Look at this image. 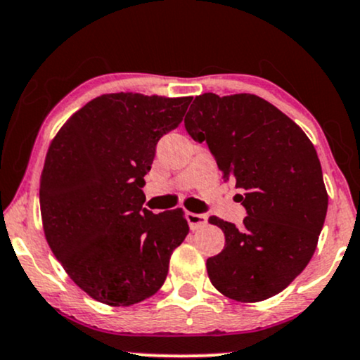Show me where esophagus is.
Returning <instances> with one entry per match:
<instances>
[{
	"label": "esophagus",
	"instance_id": "1",
	"mask_svg": "<svg viewBox=\"0 0 360 360\" xmlns=\"http://www.w3.org/2000/svg\"><path fill=\"white\" fill-rule=\"evenodd\" d=\"M186 219H188V224L191 229H199L207 222L206 214H195V212H186Z\"/></svg>",
	"mask_w": 360,
	"mask_h": 360
}]
</instances>
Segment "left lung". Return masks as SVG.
<instances>
[{
	"label": "left lung",
	"mask_w": 360,
	"mask_h": 360,
	"mask_svg": "<svg viewBox=\"0 0 360 360\" xmlns=\"http://www.w3.org/2000/svg\"><path fill=\"white\" fill-rule=\"evenodd\" d=\"M184 126L206 141L222 179L245 189L243 226L209 217L226 238L206 262L212 285L238 302L279 294L306 269L324 226L329 195L316 148L289 116L249 93L199 94Z\"/></svg>",
	"instance_id": "1"
}]
</instances>
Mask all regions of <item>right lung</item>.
<instances>
[{
  "instance_id": "right-lung-1",
  "label": "right lung",
  "mask_w": 360,
  "mask_h": 360,
  "mask_svg": "<svg viewBox=\"0 0 360 360\" xmlns=\"http://www.w3.org/2000/svg\"><path fill=\"white\" fill-rule=\"evenodd\" d=\"M193 96L111 93L76 111L49 144L39 181L44 238L72 282L94 301L127 307L165 284L189 233L183 209L143 207L156 144Z\"/></svg>"
}]
</instances>
